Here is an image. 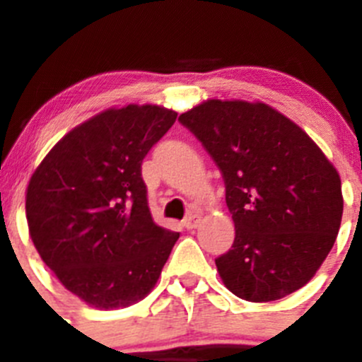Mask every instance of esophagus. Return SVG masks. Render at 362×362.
<instances>
[{
	"label": "esophagus",
	"instance_id": "34e87169",
	"mask_svg": "<svg viewBox=\"0 0 362 362\" xmlns=\"http://www.w3.org/2000/svg\"><path fill=\"white\" fill-rule=\"evenodd\" d=\"M199 221H201V217L197 216V214H190V216L187 217V219H185V228L187 230H194V228H197V225H199Z\"/></svg>",
	"mask_w": 362,
	"mask_h": 362
}]
</instances>
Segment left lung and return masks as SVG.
Instances as JSON below:
<instances>
[{
  "instance_id": "left-lung-1",
  "label": "left lung",
  "mask_w": 362,
  "mask_h": 362,
  "mask_svg": "<svg viewBox=\"0 0 362 362\" xmlns=\"http://www.w3.org/2000/svg\"><path fill=\"white\" fill-rule=\"evenodd\" d=\"M219 166L235 239L216 259L233 296L268 303L303 288L343 219L341 177L299 124L261 101L206 99L179 116Z\"/></svg>"
}]
</instances>
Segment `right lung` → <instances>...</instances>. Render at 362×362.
Instances as JSON below:
<instances>
[{
	"mask_svg": "<svg viewBox=\"0 0 362 362\" xmlns=\"http://www.w3.org/2000/svg\"><path fill=\"white\" fill-rule=\"evenodd\" d=\"M177 112L159 105L108 108L63 136L27 187L30 239L43 263L88 306L145 299L177 232L156 225L141 163Z\"/></svg>",
	"mask_w": 362,
	"mask_h": 362,
	"instance_id": "right-lung-1",
	"label": "right lung"
}]
</instances>
